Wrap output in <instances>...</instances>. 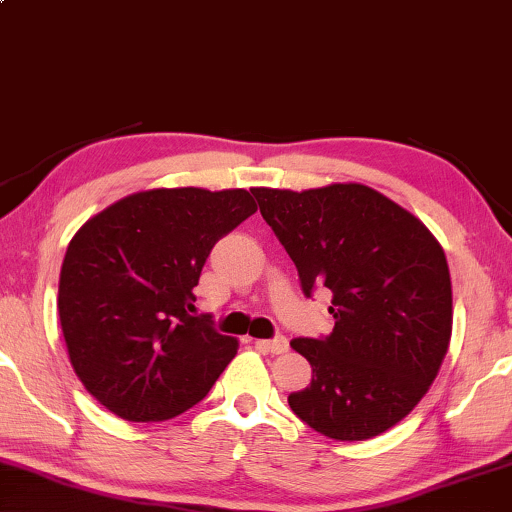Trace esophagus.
I'll return each mask as SVG.
<instances>
[{"mask_svg": "<svg viewBox=\"0 0 512 512\" xmlns=\"http://www.w3.org/2000/svg\"><path fill=\"white\" fill-rule=\"evenodd\" d=\"M256 345L267 352H272V355H283V352H288L286 336H274V338H270V341H256Z\"/></svg>", "mask_w": 512, "mask_h": 512, "instance_id": "1", "label": "esophagus"}]
</instances>
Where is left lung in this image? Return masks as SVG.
Masks as SVG:
<instances>
[{
  "instance_id": "left-lung-1",
  "label": "left lung",
  "mask_w": 512,
  "mask_h": 512,
  "mask_svg": "<svg viewBox=\"0 0 512 512\" xmlns=\"http://www.w3.org/2000/svg\"><path fill=\"white\" fill-rule=\"evenodd\" d=\"M251 192L304 295L334 293L332 334L290 341L313 368L309 387L288 396L290 410L338 442L382 435L419 405L446 357L453 295L442 245L412 212L359 183Z\"/></svg>"
}]
</instances>
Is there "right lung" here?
I'll return each mask as SVG.
<instances>
[{
  "mask_svg": "<svg viewBox=\"0 0 512 512\" xmlns=\"http://www.w3.org/2000/svg\"><path fill=\"white\" fill-rule=\"evenodd\" d=\"M256 212L247 190L160 187L91 217L66 249L59 320L86 391L125 421H167L194 407L238 352L194 286L212 247Z\"/></svg>",
  "mask_w": 512,
  "mask_h": 512,
  "instance_id": "right-lung-1",
  "label": "right lung"
}]
</instances>
